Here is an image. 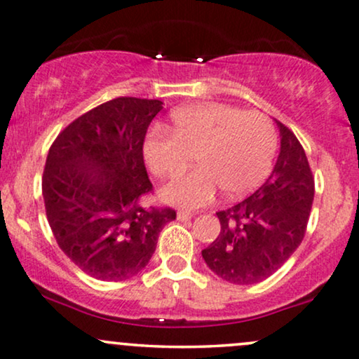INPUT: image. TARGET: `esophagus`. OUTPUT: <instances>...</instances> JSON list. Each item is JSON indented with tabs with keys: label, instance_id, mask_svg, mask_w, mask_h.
Instances as JSON below:
<instances>
[{
	"label": "esophagus",
	"instance_id": "1",
	"mask_svg": "<svg viewBox=\"0 0 359 359\" xmlns=\"http://www.w3.org/2000/svg\"><path fill=\"white\" fill-rule=\"evenodd\" d=\"M192 212H189V210H179L177 212V219H179L180 222H185V220H190L192 219Z\"/></svg>",
	"mask_w": 359,
	"mask_h": 359
}]
</instances>
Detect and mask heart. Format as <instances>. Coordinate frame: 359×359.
<instances>
[{
  "label": "heart",
  "mask_w": 359,
  "mask_h": 359,
  "mask_svg": "<svg viewBox=\"0 0 359 359\" xmlns=\"http://www.w3.org/2000/svg\"><path fill=\"white\" fill-rule=\"evenodd\" d=\"M172 132L156 127L144 142L154 175L177 177L195 156L198 167L164 189L167 202L189 208L207 205L219 189L229 198L250 194L263 182L276 151L271 121L226 104H197L172 116Z\"/></svg>",
  "instance_id": "b5f03b06"
}]
</instances>
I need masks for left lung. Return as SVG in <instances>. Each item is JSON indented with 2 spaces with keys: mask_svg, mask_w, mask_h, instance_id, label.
<instances>
[{
  "mask_svg": "<svg viewBox=\"0 0 359 359\" xmlns=\"http://www.w3.org/2000/svg\"><path fill=\"white\" fill-rule=\"evenodd\" d=\"M280 129V154L269 179L237 205L217 212L220 233L202 257L213 273L235 285H253L273 275L305 237L313 179L300 140Z\"/></svg>",
  "mask_w": 359,
  "mask_h": 359,
  "instance_id": "left-lung-1",
  "label": "left lung"
}]
</instances>
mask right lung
<instances>
[{
	"label": "right lung",
	"instance_id": "obj_1",
	"mask_svg": "<svg viewBox=\"0 0 359 359\" xmlns=\"http://www.w3.org/2000/svg\"><path fill=\"white\" fill-rule=\"evenodd\" d=\"M158 99L116 97L62 129L48 152L43 198L54 238L84 273L122 281L146 269L170 207H146L152 192L144 139Z\"/></svg>",
	"mask_w": 359,
	"mask_h": 359
}]
</instances>
